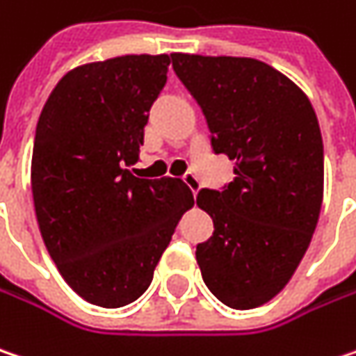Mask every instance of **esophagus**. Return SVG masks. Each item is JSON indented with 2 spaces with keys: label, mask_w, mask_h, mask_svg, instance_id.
<instances>
[{
  "label": "esophagus",
  "mask_w": 356,
  "mask_h": 356,
  "mask_svg": "<svg viewBox=\"0 0 356 356\" xmlns=\"http://www.w3.org/2000/svg\"><path fill=\"white\" fill-rule=\"evenodd\" d=\"M183 181L187 183V187L193 191V195H197V191H199V179L193 175V173H185L183 175Z\"/></svg>",
  "instance_id": "1"
}]
</instances>
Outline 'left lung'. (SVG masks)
I'll use <instances>...</instances> for the list:
<instances>
[{
  "instance_id": "8db88e82",
  "label": "left lung",
  "mask_w": 356,
  "mask_h": 356,
  "mask_svg": "<svg viewBox=\"0 0 356 356\" xmlns=\"http://www.w3.org/2000/svg\"><path fill=\"white\" fill-rule=\"evenodd\" d=\"M197 100L216 153L236 163L225 191L201 189L213 236L195 258L205 286L229 308L272 300L294 276L318 223L323 136L308 96L254 58L171 54Z\"/></svg>"
}]
</instances>
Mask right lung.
I'll use <instances>...</instances> for the list:
<instances>
[{"instance_id": "1", "label": "right lung", "mask_w": 356, "mask_h": 356, "mask_svg": "<svg viewBox=\"0 0 356 356\" xmlns=\"http://www.w3.org/2000/svg\"><path fill=\"white\" fill-rule=\"evenodd\" d=\"M167 54L76 66L35 127L32 195L58 272L86 302L120 308L149 288L193 193L181 179H140L147 113L167 82Z\"/></svg>"}]
</instances>
